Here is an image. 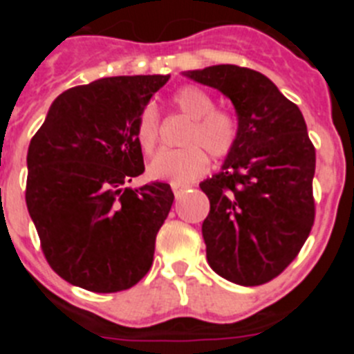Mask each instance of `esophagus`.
I'll return each instance as SVG.
<instances>
[{
    "instance_id": "1",
    "label": "esophagus",
    "mask_w": 354,
    "mask_h": 354,
    "mask_svg": "<svg viewBox=\"0 0 354 354\" xmlns=\"http://www.w3.org/2000/svg\"><path fill=\"white\" fill-rule=\"evenodd\" d=\"M186 189H187V186H186V184H177V183H171V192H174L175 198H179V196L183 195V193L186 192Z\"/></svg>"
}]
</instances>
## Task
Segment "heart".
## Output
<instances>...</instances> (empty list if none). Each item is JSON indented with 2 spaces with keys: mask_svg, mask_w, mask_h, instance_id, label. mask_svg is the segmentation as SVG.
Wrapping results in <instances>:
<instances>
[{
  "mask_svg": "<svg viewBox=\"0 0 354 354\" xmlns=\"http://www.w3.org/2000/svg\"><path fill=\"white\" fill-rule=\"evenodd\" d=\"M171 104L192 122L184 134L179 150H161L149 162L152 179L186 184L198 179L207 171L209 158H227L234 150L239 136V124L227 109L214 108V99L205 90L186 84L175 90ZM134 134L140 149L147 154L154 150L159 136V115L154 104L143 106L136 118Z\"/></svg>",
  "mask_w": 354,
  "mask_h": 354,
  "instance_id": "b5f03b06",
  "label": "heart"
}]
</instances>
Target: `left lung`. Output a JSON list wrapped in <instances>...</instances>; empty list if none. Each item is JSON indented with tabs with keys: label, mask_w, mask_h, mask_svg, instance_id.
<instances>
[{
	"label": "left lung",
	"mask_w": 354,
	"mask_h": 354,
	"mask_svg": "<svg viewBox=\"0 0 354 354\" xmlns=\"http://www.w3.org/2000/svg\"><path fill=\"white\" fill-rule=\"evenodd\" d=\"M183 76L223 93L239 136L221 170L200 183L207 262L225 280L261 286L296 259L314 225L315 149L301 111L264 74L211 65Z\"/></svg>",
	"instance_id": "8db88e82"
}]
</instances>
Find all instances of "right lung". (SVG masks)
I'll return each mask as SVG.
<instances>
[{
	"label": "right lung",
	"mask_w": 354,
	"mask_h": 354,
	"mask_svg": "<svg viewBox=\"0 0 354 354\" xmlns=\"http://www.w3.org/2000/svg\"><path fill=\"white\" fill-rule=\"evenodd\" d=\"M170 76H115L65 90L28 147L26 205L49 266L93 292L138 283L174 204L170 184L122 187L145 170L134 126Z\"/></svg>",
	"instance_id": "1"
}]
</instances>
